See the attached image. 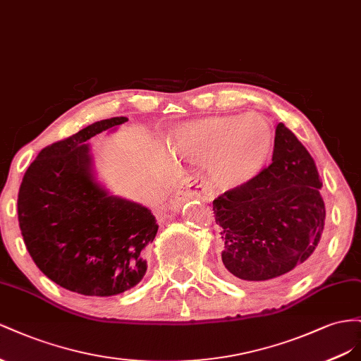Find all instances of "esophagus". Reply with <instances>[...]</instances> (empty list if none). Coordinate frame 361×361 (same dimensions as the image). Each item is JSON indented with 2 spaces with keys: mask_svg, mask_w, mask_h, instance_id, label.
<instances>
[{
  "mask_svg": "<svg viewBox=\"0 0 361 361\" xmlns=\"http://www.w3.org/2000/svg\"><path fill=\"white\" fill-rule=\"evenodd\" d=\"M192 197H197V198H201L202 201H212L213 200V193L202 186V184L200 183H186L183 184L181 189L178 190L177 193V200H175V202L177 204H181L183 201H186L188 198H192Z\"/></svg>",
  "mask_w": 361,
  "mask_h": 361,
  "instance_id": "esophagus-1",
  "label": "esophagus"
}]
</instances>
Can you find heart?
<instances>
[{"label": "heart", "instance_id": "obj_1", "mask_svg": "<svg viewBox=\"0 0 361 361\" xmlns=\"http://www.w3.org/2000/svg\"><path fill=\"white\" fill-rule=\"evenodd\" d=\"M180 157L205 161L209 180L228 190L259 177L274 152V133L263 116H212L184 123L177 131Z\"/></svg>", "mask_w": 361, "mask_h": 361}]
</instances>
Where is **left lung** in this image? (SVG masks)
Returning a JSON list of instances; mask_svg holds the SVG:
<instances>
[{
    "mask_svg": "<svg viewBox=\"0 0 361 361\" xmlns=\"http://www.w3.org/2000/svg\"><path fill=\"white\" fill-rule=\"evenodd\" d=\"M321 188L310 152L280 122L269 166L213 201L225 243V274L243 281H266L300 269L324 231Z\"/></svg>",
    "mask_w": 361,
    "mask_h": 361,
    "instance_id": "1",
    "label": "left lung"
}]
</instances>
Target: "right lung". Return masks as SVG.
I'll use <instances>...</instances> for the list:
<instances>
[{
    "instance_id": "1",
    "label": "right lung",
    "mask_w": 361,
    "mask_h": 361,
    "mask_svg": "<svg viewBox=\"0 0 361 361\" xmlns=\"http://www.w3.org/2000/svg\"><path fill=\"white\" fill-rule=\"evenodd\" d=\"M127 121L102 119L48 145L20 183L18 221L27 251L51 281L71 292L118 295L147 272L145 251L157 221L147 207L101 186L87 143Z\"/></svg>"
}]
</instances>
